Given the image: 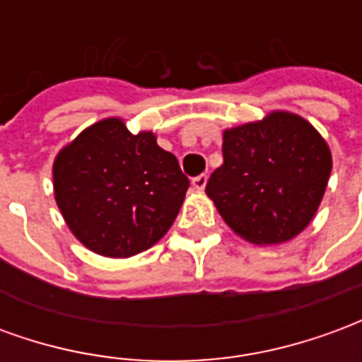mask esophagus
I'll return each instance as SVG.
<instances>
[{
  "label": "esophagus",
  "mask_w": 362,
  "mask_h": 362,
  "mask_svg": "<svg viewBox=\"0 0 362 362\" xmlns=\"http://www.w3.org/2000/svg\"><path fill=\"white\" fill-rule=\"evenodd\" d=\"M192 186H194V189H197V192L205 189V186H207V176H205V174H199V176H196V178L192 180Z\"/></svg>",
  "instance_id": "1"
}]
</instances>
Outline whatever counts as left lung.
Returning <instances> with one entry per match:
<instances>
[{"instance_id": "8db88e82", "label": "left lung", "mask_w": 362, "mask_h": 362, "mask_svg": "<svg viewBox=\"0 0 362 362\" xmlns=\"http://www.w3.org/2000/svg\"><path fill=\"white\" fill-rule=\"evenodd\" d=\"M332 174V151L308 119L287 110L223 132V165L205 194L230 230L258 246L310 225Z\"/></svg>"}]
</instances>
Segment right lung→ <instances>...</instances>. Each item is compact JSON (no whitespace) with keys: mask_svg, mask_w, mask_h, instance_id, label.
I'll list each match as a JSON object with an SVG mask.
<instances>
[{"mask_svg":"<svg viewBox=\"0 0 362 362\" xmlns=\"http://www.w3.org/2000/svg\"><path fill=\"white\" fill-rule=\"evenodd\" d=\"M54 197L79 243L106 258L149 250L173 227L189 180L153 132L132 134L122 118L85 127L52 166Z\"/></svg>","mask_w":362,"mask_h":362,"instance_id":"1","label":"right lung"}]
</instances>
